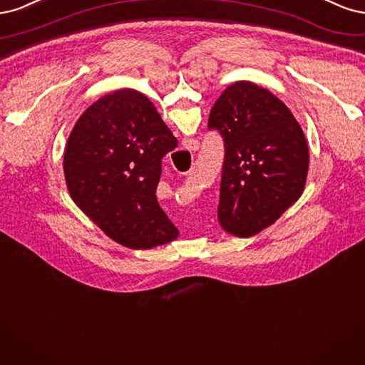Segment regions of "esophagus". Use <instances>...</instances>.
<instances>
[{"mask_svg": "<svg viewBox=\"0 0 365 365\" xmlns=\"http://www.w3.org/2000/svg\"><path fill=\"white\" fill-rule=\"evenodd\" d=\"M183 145L187 151H197L200 148V143L197 139H185Z\"/></svg>", "mask_w": 365, "mask_h": 365, "instance_id": "1", "label": "esophagus"}]
</instances>
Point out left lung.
Listing matches in <instances>:
<instances>
[{"mask_svg": "<svg viewBox=\"0 0 365 365\" xmlns=\"http://www.w3.org/2000/svg\"><path fill=\"white\" fill-rule=\"evenodd\" d=\"M225 140L218 221L233 237L259 233L297 202L307 183V138L287 106L252 81H237L210 109Z\"/></svg>", "mask_w": 365, "mask_h": 365, "instance_id": "8db88e82", "label": "left lung"}]
</instances>
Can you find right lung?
<instances>
[{
    "label": "right lung",
    "mask_w": 365,
    "mask_h": 365,
    "mask_svg": "<svg viewBox=\"0 0 365 365\" xmlns=\"http://www.w3.org/2000/svg\"><path fill=\"white\" fill-rule=\"evenodd\" d=\"M178 139L135 89L104 96L81 113L68 138L63 171L74 203L128 249H153L179 230L156 198L162 158Z\"/></svg>",
    "instance_id": "add662e5"
}]
</instances>
